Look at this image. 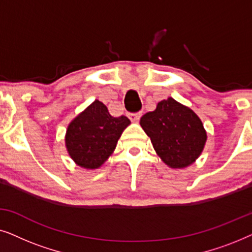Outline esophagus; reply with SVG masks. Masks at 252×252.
Returning <instances> with one entry per match:
<instances>
[{"mask_svg": "<svg viewBox=\"0 0 252 252\" xmlns=\"http://www.w3.org/2000/svg\"><path fill=\"white\" fill-rule=\"evenodd\" d=\"M141 115H142L141 112H134V113H128V117H129V119L132 120V122L136 123V122H139V120H140Z\"/></svg>", "mask_w": 252, "mask_h": 252, "instance_id": "34e87169", "label": "esophagus"}]
</instances>
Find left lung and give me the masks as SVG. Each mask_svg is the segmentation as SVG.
Listing matches in <instances>:
<instances>
[{"label":"left lung","mask_w":252,"mask_h":252,"mask_svg":"<svg viewBox=\"0 0 252 252\" xmlns=\"http://www.w3.org/2000/svg\"><path fill=\"white\" fill-rule=\"evenodd\" d=\"M140 124L165 164L182 168L194 163L201 155L206 133L201 119L187 106L168 97L147 112Z\"/></svg>","instance_id":"obj_1"}]
</instances>
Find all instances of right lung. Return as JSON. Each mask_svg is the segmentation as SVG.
Instances as JSON below:
<instances>
[{
  "instance_id": "add662e5",
  "label": "right lung",
  "mask_w": 252,
  "mask_h": 252,
  "mask_svg": "<svg viewBox=\"0 0 252 252\" xmlns=\"http://www.w3.org/2000/svg\"><path fill=\"white\" fill-rule=\"evenodd\" d=\"M129 124L126 116L112 117L96 99L68 125L65 136L68 154L79 166L97 168L112 154Z\"/></svg>"
}]
</instances>
